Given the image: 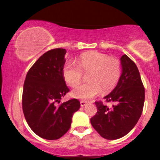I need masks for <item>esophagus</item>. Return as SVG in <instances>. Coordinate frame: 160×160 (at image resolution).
Segmentation results:
<instances>
[{
    "label": "esophagus",
    "instance_id": "obj_1",
    "mask_svg": "<svg viewBox=\"0 0 160 160\" xmlns=\"http://www.w3.org/2000/svg\"><path fill=\"white\" fill-rule=\"evenodd\" d=\"M87 102L86 101H84V100H82V101L80 102V104H81V106L82 107H84L87 105Z\"/></svg>",
    "mask_w": 160,
    "mask_h": 160
}]
</instances>
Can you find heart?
<instances>
[{
    "instance_id": "heart-1",
    "label": "heart",
    "mask_w": 160,
    "mask_h": 160,
    "mask_svg": "<svg viewBox=\"0 0 160 160\" xmlns=\"http://www.w3.org/2000/svg\"><path fill=\"white\" fill-rule=\"evenodd\" d=\"M82 72L89 73L88 83L78 86L72 91L73 98L89 100L112 90L119 82L121 65L117 60L96 52L84 53L74 62H67L63 67V77L71 87H76L82 79Z\"/></svg>"
}]
</instances>
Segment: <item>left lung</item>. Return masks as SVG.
Masks as SVG:
<instances>
[{"label":"left lung","mask_w":160,"mask_h":160,"mask_svg":"<svg viewBox=\"0 0 160 160\" xmlns=\"http://www.w3.org/2000/svg\"><path fill=\"white\" fill-rule=\"evenodd\" d=\"M122 74L117 86L104 99L108 107L95 102L98 112L90 119L94 129L104 138L116 140L135 126L143 111L145 89L135 63L126 54L120 58Z\"/></svg>","instance_id":"obj_1"}]
</instances>
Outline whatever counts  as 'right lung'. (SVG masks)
<instances>
[{
  "instance_id": "1",
  "label": "right lung",
  "mask_w": 160,
  "mask_h": 160,
  "mask_svg": "<svg viewBox=\"0 0 160 160\" xmlns=\"http://www.w3.org/2000/svg\"><path fill=\"white\" fill-rule=\"evenodd\" d=\"M66 50L54 49L41 56L30 68L23 87L22 109L31 130L39 137L57 140L71 128L73 113L80 108L78 100L60 105L69 89L63 77Z\"/></svg>"
}]
</instances>
